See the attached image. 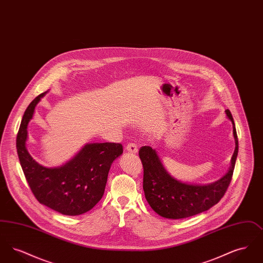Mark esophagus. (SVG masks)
Wrapping results in <instances>:
<instances>
[{"label":"esophagus","mask_w":263,"mask_h":263,"mask_svg":"<svg viewBox=\"0 0 263 263\" xmlns=\"http://www.w3.org/2000/svg\"><path fill=\"white\" fill-rule=\"evenodd\" d=\"M125 150L129 153H132V154H137L138 153V147L136 144L134 143H129L125 147Z\"/></svg>","instance_id":"obj_1"}]
</instances>
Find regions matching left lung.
<instances>
[{
  "label": "left lung",
  "mask_w": 263,
  "mask_h": 263,
  "mask_svg": "<svg viewBox=\"0 0 263 263\" xmlns=\"http://www.w3.org/2000/svg\"><path fill=\"white\" fill-rule=\"evenodd\" d=\"M233 124L235 152L229 171L220 179L208 184L188 183L176 179L165 167L155 149L144 146L139 156L144 167L143 189L151 208L166 219H183L209 210L224 196L232 180L238 157V141L232 113L225 110Z\"/></svg>",
  "instance_id": "obj_1"
}]
</instances>
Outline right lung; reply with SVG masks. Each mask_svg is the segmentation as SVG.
Listing matches in <instances>:
<instances>
[{"label":"right lung","mask_w":263,"mask_h":263,"mask_svg":"<svg viewBox=\"0 0 263 263\" xmlns=\"http://www.w3.org/2000/svg\"><path fill=\"white\" fill-rule=\"evenodd\" d=\"M48 92L39 95L27 106L16 136V151L28 185L39 203L67 216L92 209L101 199L113 161L122 155L121 144L88 143L60 166L38 163L26 149L27 126L35 106Z\"/></svg>","instance_id":"add662e5"}]
</instances>
